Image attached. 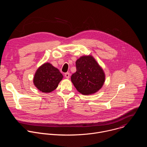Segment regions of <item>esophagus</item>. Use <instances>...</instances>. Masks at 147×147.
<instances>
[{"mask_svg":"<svg viewBox=\"0 0 147 147\" xmlns=\"http://www.w3.org/2000/svg\"><path fill=\"white\" fill-rule=\"evenodd\" d=\"M70 74L69 73H65V77L67 78H70Z\"/></svg>","mask_w":147,"mask_h":147,"instance_id":"esophagus-1","label":"esophagus"}]
</instances>
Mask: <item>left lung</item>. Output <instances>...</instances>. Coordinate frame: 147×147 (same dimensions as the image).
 I'll list each match as a JSON object with an SVG mask.
<instances>
[{
    "label": "left lung",
    "instance_id": "8db88e82",
    "mask_svg": "<svg viewBox=\"0 0 147 147\" xmlns=\"http://www.w3.org/2000/svg\"><path fill=\"white\" fill-rule=\"evenodd\" d=\"M76 73L71 80L77 90L83 95H91L103 86L105 75L103 69L91 56H83L76 62Z\"/></svg>",
    "mask_w": 147,
    "mask_h": 147
}]
</instances>
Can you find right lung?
Segmentation results:
<instances>
[{
  "instance_id": "add662e5",
  "label": "right lung",
  "mask_w": 147,
  "mask_h": 147,
  "mask_svg": "<svg viewBox=\"0 0 147 147\" xmlns=\"http://www.w3.org/2000/svg\"><path fill=\"white\" fill-rule=\"evenodd\" d=\"M62 74L49 63H45L36 70L33 82L40 91L49 93L55 90L62 80Z\"/></svg>"
}]
</instances>
